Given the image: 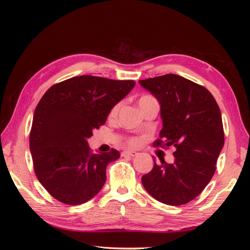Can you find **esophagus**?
<instances>
[{
  "label": "esophagus",
  "instance_id": "obj_1",
  "mask_svg": "<svg viewBox=\"0 0 250 250\" xmlns=\"http://www.w3.org/2000/svg\"><path fill=\"white\" fill-rule=\"evenodd\" d=\"M139 153L134 150H125L122 151V156L124 157H136Z\"/></svg>",
  "mask_w": 250,
  "mask_h": 250
}]
</instances>
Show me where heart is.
<instances>
[{"label":"heart","instance_id":"obj_1","mask_svg":"<svg viewBox=\"0 0 250 250\" xmlns=\"http://www.w3.org/2000/svg\"><path fill=\"white\" fill-rule=\"evenodd\" d=\"M148 98H150L149 95H144V97H142L140 99V102H142V101H144L145 99H148ZM119 107H120V104H116L114 107L111 108V110H110V116H115L117 113H118ZM130 144L133 145V146L137 145V144H139V140H137V139H131L130 140Z\"/></svg>","mask_w":250,"mask_h":250}]
</instances>
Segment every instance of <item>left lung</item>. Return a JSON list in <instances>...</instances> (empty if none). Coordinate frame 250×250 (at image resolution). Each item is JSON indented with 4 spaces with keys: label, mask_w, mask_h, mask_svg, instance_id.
I'll return each mask as SVG.
<instances>
[{
    "label": "left lung",
    "mask_w": 250,
    "mask_h": 250,
    "mask_svg": "<svg viewBox=\"0 0 250 250\" xmlns=\"http://www.w3.org/2000/svg\"><path fill=\"white\" fill-rule=\"evenodd\" d=\"M161 106L163 128L153 146L174 147V163L153 159L142 177L147 192L161 203L179 206L195 199L210 182L225 144L219 106L208 90L187 78L167 75L140 81Z\"/></svg>",
    "instance_id": "8db88e82"
}]
</instances>
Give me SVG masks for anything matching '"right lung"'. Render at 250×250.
<instances>
[{"label":"right lung","mask_w":250,"mask_h":250,"mask_svg":"<svg viewBox=\"0 0 250 250\" xmlns=\"http://www.w3.org/2000/svg\"><path fill=\"white\" fill-rule=\"evenodd\" d=\"M133 81L76 76L51 86L37 104L30 150L37 179L58 201L79 205L91 200L106 180V167L120 153H93L92 131L133 87Z\"/></svg>","instance_id":"obj_1"}]
</instances>
